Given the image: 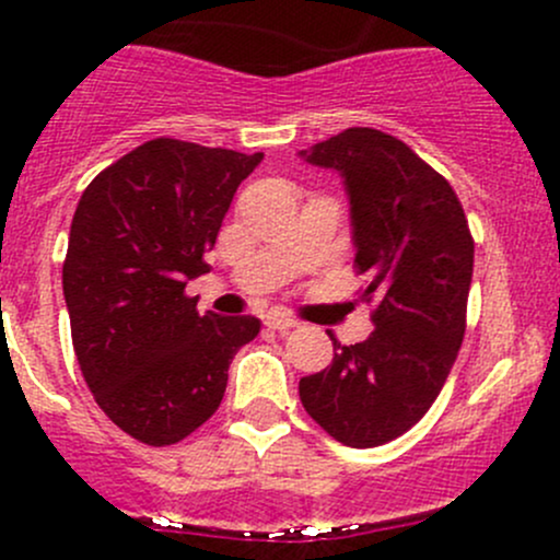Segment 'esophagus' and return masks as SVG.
<instances>
[{"label": "esophagus", "instance_id": "1", "mask_svg": "<svg viewBox=\"0 0 560 560\" xmlns=\"http://www.w3.org/2000/svg\"><path fill=\"white\" fill-rule=\"evenodd\" d=\"M266 326H268V329H273V331H289V329H294V326H298V320L273 313V316L266 318Z\"/></svg>", "mask_w": 560, "mask_h": 560}]
</instances>
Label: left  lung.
Instances as JSON below:
<instances>
[{
  "label": "left lung",
  "instance_id": "8db88e82",
  "mask_svg": "<svg viewBox=\"0 0 560 560\" xmlns=\"http://www.w3.org/2000/svg\"><path fill=\"white\" fill-rule=\"evenodd\" d=\"M300 158L345 178L355 268L369 276L361 300L376 302L369 339L329 331L334 361L300 378V400L337 442L376 447L423 419L458 358L471 231L447 178L389 133L347 128Z\"/></svg>",
  "mask_w": 560,
  "mask_h": 560
}]
</instances>
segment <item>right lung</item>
Instances as JSON below:
<instances>
[{
	"label": "right lung",
	"mask_w": 560,
	"mask_h": 560,
	"mask_svg": "<svg viewBox=\"0 0 560 560\" xmlns=\"http://www.w3.org/2000/svg\"><path fill=\"white\" fill-rule=\"evenodd\" d=\"M262 160L152 139L86 186L70 223L62 292L81 374L115 427L173 445L215 413L255 316L197 313L186 281L208 273L236 186Z\"/></svg>",
	"instance_id": "add662e5"
}]
</instances>
